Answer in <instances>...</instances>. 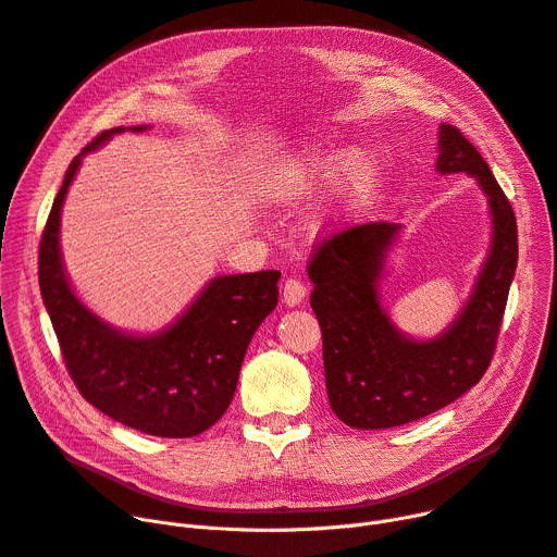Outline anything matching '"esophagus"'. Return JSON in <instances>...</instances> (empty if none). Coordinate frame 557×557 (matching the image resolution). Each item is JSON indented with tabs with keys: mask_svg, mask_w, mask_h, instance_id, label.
Instances as JSON below:
<instances>
[{
	"mask_svg": "<svg viewBox=\"0 0 557 557\" xmlns=\"http://www.w3.org/2000/svg\"><path fill=\"white\" fill-rule=\"evenodd\" d=\"M306 285L299 278H287L283 283V292H281V299L285 306H299L306 299Z\"/></svg>",
	"mask_w": 557,
	"mask_h": 557,
	"instance_id": "esophagus-1",
	"label": "esophagus"
}]
</instances>
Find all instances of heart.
I'll return each mask as SVG.
<instances>
[{
    "label": "heart",
    "instance_id": "b5f03b06",
    "mask_svg": "<svg viewBox=\"0 0 557 557\" xmlns=\"http://www.w3.org/2000/svg\"><path fill=\"white\" fill-rule=\"evenodd\" d=\"M335 173V193L329 211L331 222H344L357 209L375 177V161L364 148L342 152L325 144H310L289 152L272 175V193L281 202L304 200Z\"/></svg>",
    "mask_w": 557,
    "mask_h": 557
}]
</instances>
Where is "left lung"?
<instances>
[{"mask_svg":"<svg viewBox=\"0 0 557 557\" xmlns=\"http://www.w3.org/2000/svg\"><path fill=\"white\" fill-rule=\"evenodd\" d=\"M436 171L474 177L493 218L474 289L443 333L409 337L382 306L380 281L400 222L350 226L323 240L310 260L325 391L337 418L355 430L400 428L447 407L483 377L495 352L517 270L515 213L485 159L447 123L438 127Z\"/></svg>","mask_w":557,"mask_h":557,"instance_id":"1","label":"left lung"}]
</instances>
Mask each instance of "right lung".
Masks as SVG:
<instances>
[{
	"label": "right lung",
	"mask_w": 557,
	"mask_h": 557,
	"mask_svg": "<svg viewBox=\"0 0 557 557\" xmlns=\"http://www.w3.org/2000/svg\"><path fill=\"white\" fill-rule=\"evenodd\" d=\"M148 127L133 125L129 133ZM119 133L125 127L98 135L64 173L40 243L42 301L64 364L89 405L137 432L190 438L232 403L247 346L278 304L281 272L215 276L171 325L150 335L125 333L91 312L64 272L60 213L83 157Z\"/></svg>",
	"instance_id": "1"
}]
</instances>
